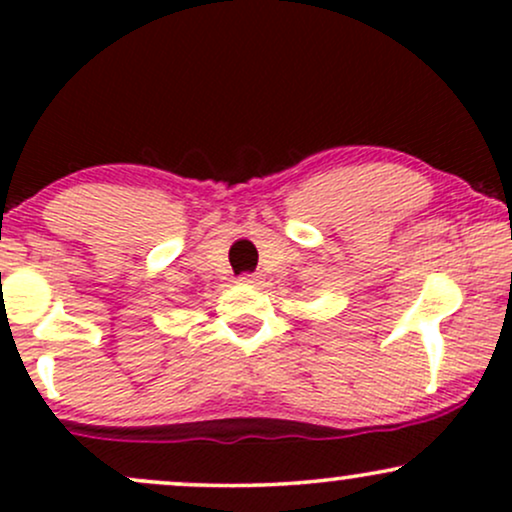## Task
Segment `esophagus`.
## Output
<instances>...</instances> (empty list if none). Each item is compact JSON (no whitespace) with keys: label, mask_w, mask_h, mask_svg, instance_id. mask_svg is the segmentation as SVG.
Listing matches in <instances>:
<instances>
[{"label":"esophagus","mask_w":512,"mask_h":512,"mask_svg":"<svg viewBox=\"0 0 512 512\" xmlns=\"http://www.w3.org/2000/svg\"><path fill=\"white\" fill-rule=\"evenodd\" d=\"M238 281H240V284H245V286H255L257 284V276L255 274H240Z\"/></svg>","instance_id":"1"}]
</instances>
